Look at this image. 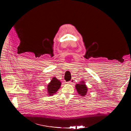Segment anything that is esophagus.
I'll return each mask as SVG.
<instances>
[{
    "mask_svg": "<svg viewBox=\"0 0 131 131\" xmlns=\"http://www.w3.org/2000/svg\"><path fill=\"white\" fill-rule=\"evenodd\" d=\"M74 82V79H71V80H70L68 83H69V84H71V85H72V84H73Z\"/></svg>",
    "mask_w": 131,
    "mask_h": 131,
    "instance_id": "obj_1",
    "label": "esophagus"
}]
</instances>
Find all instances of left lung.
<instances>
[{
	"mask_svg": "<svg viewBox=\"0 0 131 131\" xmlns=\"http://www.w3.org/2000/svg\"><path fill=\"white\" fill-rule=\"evenodd\" d=\"M75 88L79 94L82 97H84L88 92V88L84 81H81L79 84H77L75 85Z\"/></svg>",
	"mask_w": 131,
	"mask_h": 131,
	"instance_id": "1",
	"label": "left lung"
}]
</instances>
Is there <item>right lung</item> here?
<instances>
[{
    "instance_id": "obj_1",
    "label": "right lung",
    "mask_w": 131,
    "mask_h": 131,
    "mask_svg": "<svg viewBox=\"0 0 131 131\" xmlns=\"http://www.w3.org/2000/svg\"><path fill=\"white\" fill-rule=\"evenodd\" d=\"M61 85V81L57 79L56 78L53 77L51 82L47 85V92L49 96H52L56 93Z\"/></svg>"
}]
</instances>
